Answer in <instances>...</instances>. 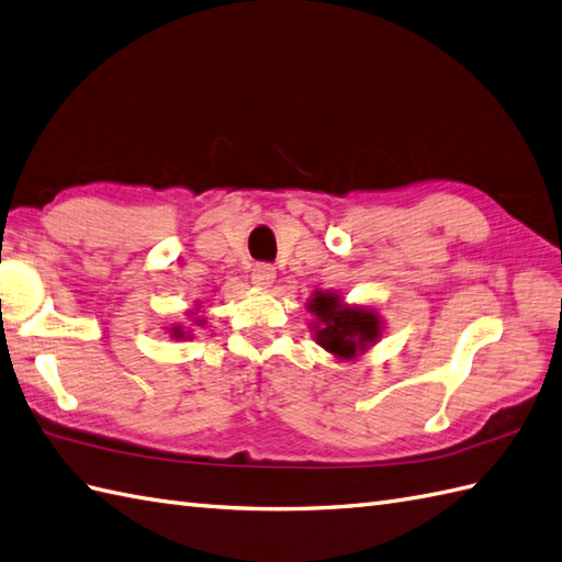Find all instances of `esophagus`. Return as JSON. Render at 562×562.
<instances>
[{
  "label": "esophagus",
  "instance_id": "obj_1",
  "mask_svg": "<svg viewBox=\"0 0 562 562\" xmlns=\"http://www.w3.org/2000/svg\"><path fill=\"white\" fill-rule=\"evenodd\" d=\"M273 279H277V269H273L271 265H257L252 269V283L257 285V289H269Z\"/></svg>",
  "mask_w": 562,
  "mask_h": 562
}]
</instances>
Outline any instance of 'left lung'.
I'll return each mask as SVG.
<instances>
[{"label":"left lung","instance_id":"8db88e82","mask_svg":"<svg viewBox=\"0 0 562 562\" xmlns=\"http://www.w3.org/2000/svg\"><path fill=\"white\" fill-rule=\"evenodd\" d=\"M307 310L315 315L310 324L315 341L339 360H353L375 346L382 336V319L372 307L346 305L341 295L317 291L307 301Z\"/></svg>","mask_w":562,"mask_h":562}]
</instances>
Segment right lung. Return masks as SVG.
<instances>
[{
    "instance_id": "1",
    "label": "right lung",
    "mask_w": 562,
    "mask_h": 562,
    "mask_svg": "<svg viewBox=\"0 0 562 562\" xmlns=\"http://www.w3.org/2000/svg\"><path fill=\"white\" fill-rule=\"evenodd\" d=\"M190 315H194V313H190ZM196 322L204 324V319H196ZM170 336H172V339H187V336H192V334L184 331L182 324H172V327H170Z\"/></svg>"
}]
</instances>
